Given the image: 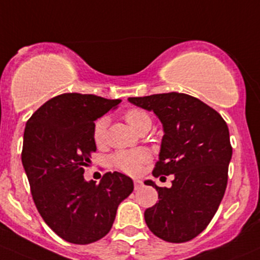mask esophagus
I'll return each instance as SVG.
<instances>
[{
    "label": "esophagus",
    "mask_w": 260,
    "mask_h": 260,
    "mask_svg": "<svg viewBox=\"0 0 260 260\" xmlns=\"http://www.w3.org/2000/svg\"><path fill=\"white\" fill-rule=\"evenodd\" d=\"M133 182H135V189L136 190H139L142 187V185H143V182L139 180V179H135Z\"/></svg>",
    "instance_id": "esophagus-1"
}]
</instances>
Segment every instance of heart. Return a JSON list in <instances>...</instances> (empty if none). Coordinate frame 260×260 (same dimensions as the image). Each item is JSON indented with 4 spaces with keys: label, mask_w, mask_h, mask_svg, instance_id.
<instances>
[{
    "label": "heart",
    "mask_w": 260,
    "mask_h": 260,
    "mask_svg": "<svg viewBox=\"0 0 260 260\" xmlns=\"http://www.w3.org/2000/svg\"><path fill=\"white\" fill-rule=\"evenodd\" d=\"M125 121L129 123L133 129L139 132L142 128L152 125V118L147 111L141 108H131L124 115ZM108 125V118L106 116L100 117L95 121L92 127L93 141L98 145L105 142ZM150 160V153L144 148L132 150H119L112 155V164L117 169L128 174H137L142 169L143 164Z\"/></svg>",
    "instance_id": "1"
}]
</instances>
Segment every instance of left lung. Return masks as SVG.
Wrapping results in <instances>:
<instances>
[{
    "label": "left lung",
    "instance_id": "8db88e82",
    "mask_svg": "<svg viewBox=\"0 0 260 260\" xmlns=\"http://www.w3.org/2000/svg\"><path fill=\"white\" fill-rule=\"evenodd\" d=\"M128 101L153 111L162 124L153 175H174L172 187L144 181L155 187L159 199L145 210V223L167 242L190 241L207 227L226 191L232 158L227 123L217 111L186 93H158Z\"/></svg>",
    "mask_w": 260,
    "mask_h": 260
}]
</instances>
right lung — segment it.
Returning <instances> with one entry per match:
<instances>
[{
	"label": "right lung",
	"instance_id": "right-lung-1",
	"mask_svg": "<svg viewBox=\"0 0 260 260\" xmlns=\"http://www.w3.org/2000/svg\"><path fill=\"white\" fill-rule=\"evenodd\" d=\"M121 100L62 93L41 106L24 128L22 164L37 210L60 238L75 244L99 241L110 232L118 205L133 191L121 173H106L99 184L84 179L96 152L95 121Z\"/></svg>",
	"mask_w": 260,
	"mask_h": 260
}]
</instances>
